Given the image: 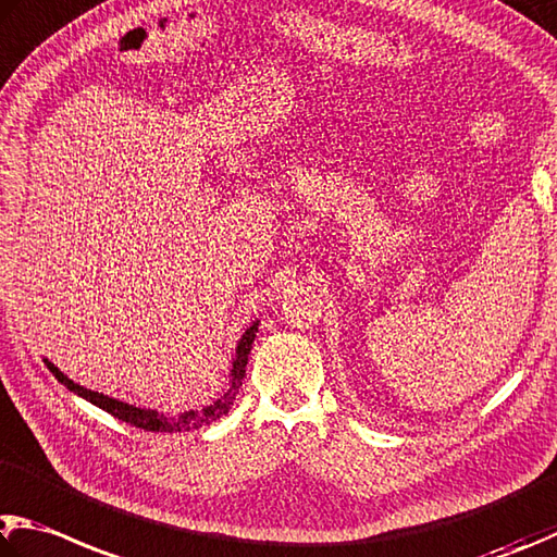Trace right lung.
<instances>
[{"label": "right lung", "mask_w": 557, "mask_h": 557, "mask_svg": "<svg viewBox=\"0 0 557 557\" xmlns=\"http://www.w3.org/2000/svg\"><path fill=\"white\" fill-rule=\"evenodd\" d=\"M256 333H258V321L252 323L250 329H246V333L238 341L236 360H234V368H231L228 389L221 394V397L214 404H209V407H205L201 411H185V413H180V417H170V413H160L156 409H140V407H134V404L111 399V397H107V394L85 389L83 384H77V382L70 380L67 375H63V372H60L53 366V362L46 360V366H48L50 372H53L55 380L60 384H65L70 392H75L77 397L92 401L95 407L104 409L107 413H111V417L119 419V421H126V423H131V426L144 429V431H153V433H182V431L209 426V423H214L216 419L224 417V413H228L231 407H234L236 394H238L240 384H244V377H246V366H248L252 341H256Z\"/></svg>", "instance_id": "right-lung-1"}]
</instances>
